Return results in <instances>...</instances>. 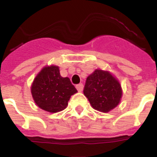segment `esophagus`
<instances>
[{
  "instance_id": "1",
  "label": "esophagus",
  "mask_w": 157,
  "mask_h": 157,
  "mask_svg": "<svg viewBox=\"0 0 157 157\" xmlns=\"http://www.w3.org/2000/svg\"><path fill=\"white\" fill-rule=\"evenodd\" d=\"M76 89H77L78 92H82V90H83L82 83H79V84H78V85L76 86Z\"/></svg>"
}]
</instances>
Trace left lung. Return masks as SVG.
<instances>
[{
    "label": "left lung",
    "instance_id": "left-lung-1",
    "mask_svg": "<svg viewBox=\"0 0 157 157\" xmlns=\"http://www.w3.org/2000/svg\"><path fill=\"white\" fill-rule=\"evenodd\" d=\"M83 94L95 110L106 113L120 104L123 91L112 73L96 69L87 77Z\"/></svg>",
    "mask_w": 157,
    "mask_h": 157
}]
</instances>
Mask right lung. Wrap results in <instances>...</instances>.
Instances as JSON below:
<instances>
[{"label":"right lung","mask_w":157,"mask_h":157,"mask_svg":"<svg viewBox=\"0 0 157 157\" xmlns=\"http://www.w3.org/2000/svg\"><path fill=\"white\" fill-rule=\"evenodd\" d=\"M32 97L40 109L52 113L63 111L73 94L78 92L69 78H63L56 65L45 66L34 78Z\"/></svg>","instance_id":"right-lung-1"}]
</instances>
